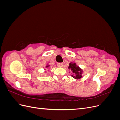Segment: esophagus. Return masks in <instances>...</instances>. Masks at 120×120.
<instances>
[{
	"instance_id": "34e87169",
	"label": "esophagus",
	"mask_w": 120,
	"mask_h": 120,
	"mask_svg": "<svg viewBox=\"0 0 120 120\" xmlns=\"http://www.w3.org/2000/svg\"><path fill=\"white\" fill-rule=\"evenodd\" d=\"M57 66L58 67H60V68L63 67V64L62 63H57Z\"/></svg>"
}]
</instances>
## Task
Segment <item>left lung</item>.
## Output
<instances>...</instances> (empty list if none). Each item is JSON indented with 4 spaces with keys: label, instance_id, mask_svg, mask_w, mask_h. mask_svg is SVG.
Listing matches in <instances>:
<instances>
[{
    "label": "left lung",
    "instance_id": "left-lung-1",
    "mask_svg": "<svg viewBox=\"0 0 120 120\" xmlns=\"http://www.w3.org/2000/svg\"><path fill=\"white\" fill-rule=\"evenodd\" d=\"M68 68L72 72V75H71L72 78L78 79H81L82 77V74L83 72V70L79 66H77L75 63H70Z\"/></svg>",
    "mask_w": 120,
    "mask_h": 120
}]
</instances>
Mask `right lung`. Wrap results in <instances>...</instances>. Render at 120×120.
I'll return each mask as SVG.
<instances>
[{
    "label": "right lung",
    "instance_id": "right-lung-1",
    "mask_svg": "<svg viewBox=\"0 0 120 120\" xmlns=\"http://www.w3.org/2000/svg\"><path fill=\"white\" fill-rule=\"evenodd\" d=\"M49 67H50V65H49V64H47V65H46V67H45V68H49Z\"/></svg>",
    "mask_w": 120,
    "mask_h": 120
}]
</instances>
